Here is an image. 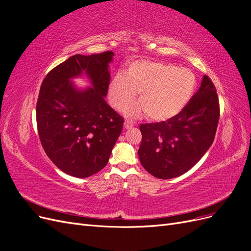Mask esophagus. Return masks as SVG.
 <instances>
[{
	"instance_id": "34e87169",
	"label": "esophagus",
	"mask_w": 251,
	"mask_h": 251,
	"mask_svg": "<svg viewBox=\"0 0 251 251\" xmlns=\"http://www.w3.org/2000/svg\"><path fill=\"white\" fill-rule=\"evenodd\" d=\"M133 126H134V125L131 123V121H127V120L125 121V125H124L125 128H131Z\"/></svg>"
}]
</instances>
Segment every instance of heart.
Segmentation results:
<instances>
[{
  "label": "heart",
  "mask_w": 251,
  "mask_h": 251,
  "mask_svg": "<svg viewBox=\"0 0 251 251\" xmlns=\"http://www.w3.org/2000/svg\"><path fill=\"white\" fill-rule=\"evenodd\" d=\"M195 74L176 65L156 60H134L126 74L118 71L112 78L108 94L114 108L125 110L139 92L140 102L126 111L128 117L146 112L149 119L164 121L183 110L196 91Z\"/></svg>",
  "instance_id": "obj_1"
}]
</instances>
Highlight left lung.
I'll list each match as a JSON object with an SVG mask.
<instances>
[{"label":"left lung","mask_w":251,"mask_h":251,"mask_svg":"<svg viewBox=\"0 0 251 251\" xmlns=\"http://www.w3.org/2000/svg\"><path fill=\"white\" fill-rule=\"evenodd\" d=\"M220 117L212 81L204 75L200 89L177 116L140 125L141 165L159 179H172L191 170L214 142Z\"/></svg>","instance_id":"8db88e82"}]
</instances>
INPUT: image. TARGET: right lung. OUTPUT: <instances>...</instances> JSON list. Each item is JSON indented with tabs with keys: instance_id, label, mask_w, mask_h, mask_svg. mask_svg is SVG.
Masks as SVG:
<instances>
[{
	"instance_id": "obj_1",
	"label": "right lung",
	"mask_w": 251,
	"mask_h": 251,
	"mask_svg": "<svg viewBox=\"0 0 251 251\" xmlns=\"http://www.w3.org/2000/svg\"><path fill=\"white\" fill-rule=\"evenodd\" d=\"M114 53L75 54L45 77L36 103V123L45 153L70 176L87 178L107 165L125 119L105 101ZM86 75L91 87L73 78Z\"/></svg>"
}]
</instances>
